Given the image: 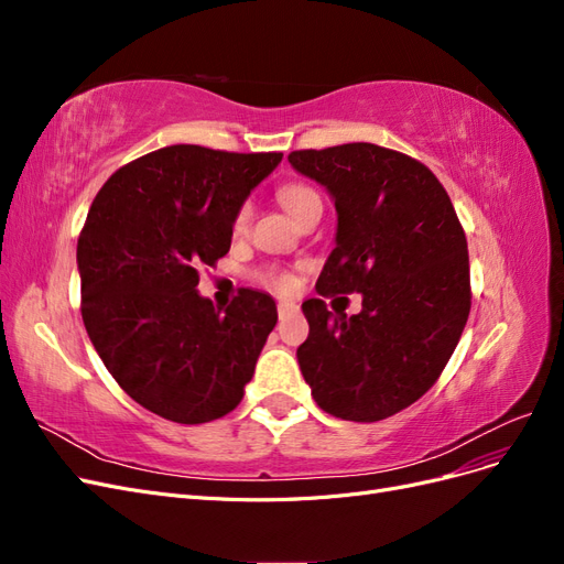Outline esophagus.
Listing matches in <instances>:
<instances>
[{"mask_svg": "<svg viewBox=\"0 0 564 564\" xmlns=\"http://www.w3.org/2000/svg\"><path fill=\"white\" fill-rule=\"evenodd\" d=\"M296 313H299V305H296V303H289V301H280V303H278V315H280V319L292 317V315H296Z\"/></svg>", "mask_w": 564, "mask_h": 564, "instance_id": "obj_1", "label": "esophagus"}]
</instances>
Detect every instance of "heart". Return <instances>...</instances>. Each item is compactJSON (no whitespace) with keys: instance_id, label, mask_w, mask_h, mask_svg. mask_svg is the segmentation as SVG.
Wrapping results in <instances>:
<instances>
[{"instance_id":"b5f03b06","label":"heart","mask_w":564,"mask_h":564,"mask_svg":"<svg viewBox=\"0 0 564 564\" xmlns=\"http://www.w3.org/2000/svg\"><path fill=\"white\" fill-rule=\"evenodd\" d=\"M278 197L282 202V207L292 216L303 207V204H308L311 199H319L313 187L311 185H303V183H284L280 187ZM249 216H251V204H242L240 212L235 214V224H232L237 232L247 228ZM256 280H259L263 286L275 289V292H282V294L292 292V289H294V275H292V272L278 270V268L259 270V272H256Z\"/></svg>"}]
</instances>
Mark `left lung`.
<instances>
[{"mask_svg": "<svg viewBox=\"0 0 564 564\" xmlns=\"http://www.w3.org/2000/svg\"><path fill=\"white\" fill-rule=\"evenodd\" d=\"M289 162L334 197L336 249L319 296L362 294L357 315L303 303L311 334L296 350L322 412L381 421L425 395L470 313L464 226L429 166L373 143L294 150Z\"/></svg>", "mask_w": 564, "mask_h": 564, "instance_id": "obj_1", "label": "left lung"}]
</instances>
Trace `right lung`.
Here are the masks:
<instances>
[{"instance_id": "obj_1", "label": "right lung", "mask_w": 564, "mask_h": 564, "mask_svg": "<svg viewBox=\"0 0 564 564\" xmlns=\"http://www.w3.org/2000/svg\"><path fill=\"white\" fill-rule=\"evenodd\" d=\"M282 152L166 145L100 187L77 240L82 319L112 379L148 412L209 423L242 402L275 327L268 294L240 289L220 313L199 268L230 249L235 214Z\"/></svg>"}]
</instances>
